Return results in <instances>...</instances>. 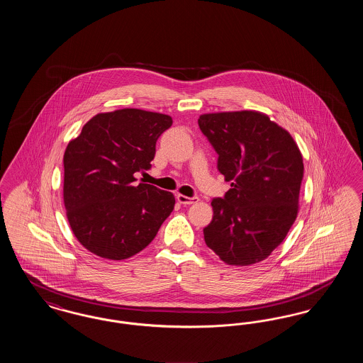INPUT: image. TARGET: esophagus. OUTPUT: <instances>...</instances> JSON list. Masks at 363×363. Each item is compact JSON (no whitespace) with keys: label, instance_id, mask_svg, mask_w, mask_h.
<instances>
[{"label":"esophagus","instance_id":"obj_1","mask_svg":"<svg viewBox=\"0 0 363 363\" xmlns=\"http://www.w3.org/2000/svg\"><path fill=\"white\" fill-rule=\"evenodd\" d=\"M177 200L184 204V206H190V204H194L199 201V197H188V196H184V194H177Z\"/></svg>","mask_w":363,"mask_h":363}]
</instances>
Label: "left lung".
<instances>
[{"label": "left lung", "mask_w": 363, "mask_h": 363, "mask_svg": "<svg viewBox=\"0 0 363 363\" xmlns=\"http://www.w3.org/2000/svg\"><path fill=\"white\" fill-rule=\"evenodd\" d=\"M199 126L219 155L218 170L231 181L213 199L204 240L228 265L267 259L298 215L303 160L291 135L259 111L203 114Z\"/></svg>", "instance_id": "obj_1"}]
</instances>
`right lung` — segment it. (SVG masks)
<instances>
[{
	"instance_id": "1",
	"label": "right lung",
	"mask_w": 363,
	"mask_h": 363,
	"mask_svg": "<svg viewBox=\"0 0 363 363\" xmlns=\"http://www.w3.org/2000/svg\"><path fill=\"white\" fill-rule=\"evenodd\" d=\"M170 116L121 108L92 117L64 154V204L86 250L108 259L135 256L173 212V193L136 184L151 167Z\"/></svg>"
}]
</instances>
